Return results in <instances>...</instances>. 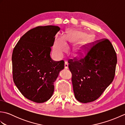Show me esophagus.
I'll return each mask as SVG.
<instances>
[{
    "instance_id": "obj_1",
    "label": "esophagus",
    "mask_w": 125,
    "mask_h": 125,
    "mask_svg": "<svg viewBox=\"0 0 125 125\" xmlns=\"http://www.w3.org/2000/svg\"><path fill=\"white\" fill-rule=\"evenodd\" d=\"M64 68L65 69H68L69 68H68V64L67 62H65L64 63Z\"/></svg>"
}]
</instances>
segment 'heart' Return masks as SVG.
<instances>
[{"instance_id":"obj_1","label":"heart","mask_w":125,"mask_h":125,"mask_svg":"<svg viewBox=\"0 0 125 125\" xmlns=\"http://www.w3.org/2000/svg\"><path fill=\"white\" fill-rule=\"evenodd\" d=\"M89 34L85 31L79 30L69 31L64 38L62 36L57 38L53 46V52L58 57H62L64 52L68 50V45L65 41L71 43L81 42ZM94 41L92 38H87L81 43L77 46L74 50V54L76 57H82L88 52L90 46Z\"/></svg>"}]
</instances>
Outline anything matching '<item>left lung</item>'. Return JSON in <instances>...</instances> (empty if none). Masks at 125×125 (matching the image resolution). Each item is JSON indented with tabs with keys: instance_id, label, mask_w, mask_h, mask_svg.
<instances>
[{
	"instance_id": "left-lung-1",
	"label": "left lung",
	"mask_w": 125,
	"mask_h": 125,
	"mask_svg": "<svg viewBox=\"0 0 125 125\" xmlns=\"http://www.w3.org/2000/svg\"><path fill=\"white\" fill-rule=\"evenodd\" d=\"M94 45L83 58L69 61L76 99L87 103L97 99L113 81L117 58L107 39Z\"/></svg>"
}]
</instances>
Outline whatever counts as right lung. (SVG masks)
I'll return each mask as SVG.
<instances>
[{
    "label": "right lung",
    "mask_w": 125,
    "mask_h": 125,
    "mask_svg": "<svg viewBox=\"0 0 125 125\" xmlns=\"http://www.w3.org/2000/svg\"><path fill=\"white\" fill-rule=\"evenodd\" d=\"M60 30L52 25L34 28L20 39L13 49V81L23 96L34 102L44 103L51 98L54 83L64 68V61H54L50 56Z\"/></svg>",
    "instance_id": "obj_1"
}]
</instances>
